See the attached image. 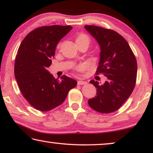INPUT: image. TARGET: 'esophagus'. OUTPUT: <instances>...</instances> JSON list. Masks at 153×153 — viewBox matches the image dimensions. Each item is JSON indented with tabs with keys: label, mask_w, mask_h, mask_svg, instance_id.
<instances>
[{
	"label": "esophagus",
	"mask_w": 153,
	"mask_h": 153,
	"mask_svg": "<svg viewBox=\"0 0 153 153\" xmlns=\"http://www.w3.org/2000/svg\"><path fill=\"white\" fill-rule=\"evenodd\" d=\"M85 84H87V82L86 81H81V80L78 81V85H85Z\"/></svg>",
	"instance_id": "esophagus-1"
}]
</instances>
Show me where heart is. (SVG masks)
I'll list each match as a JSON object with an SVG mask.
<instances>
[{
	"label": "heart",
	"instance_id": "heart-1",
	"mask_svg": "<svg viewBox=\"0 0 153 153\" xmlns=\"http://www.w3.org/2000/svg\"><path fill=\"white\" fill-rule=\"evenodd\" d=\"M81 40H85V41L89 42V38H88V36H85V35L81 34V35H80V36H79L78 37H77L76 42L81 41ZM80 68H81V67H80Z\"/></svg>",
	"mask_w": 153,
	"mask_h": 153
}]
</instances>
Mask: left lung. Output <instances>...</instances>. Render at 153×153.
Returning <instances> with one entry per match:
<instances>
[{"instance_id":"8db88e82","label":"left lung","mask_w":153,"mask_h":153,"mask_svg":"<svg viewBox=\"0 0 153 153\" xmlns=\"http://www.w3.org/2000/svg\"><path fill=\"white\" fill-rule=\"evenodd\" d=\"M85 28L100 48L96 74H102L107 78L101 85L94 80L90 81L97 92L94 98L88 100V104L102 114L114 112L133 92L137 77V61L128 42L115 30L94 25H85Z\"/></svg>"}]
</instances>
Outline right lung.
Wrapping results in <instances>:
<instances>
[{"label":"right lung","instance_id":"add662e5","mask_svg":"<svg viewBox=\"0 0 153 153\" xmlns=\"http://www.w3.org/2000/svg\"><path fill=\"white\" fill-rule=\"evenodd\" d=\"M72 29L70 25L37 28L25 37L18 48L14 65L18 87L29 104L41 111L62 104L77 84L65 75L59 81L48 70L58 42Z\"/></svg>","mask_w":153,"mask_h":153}]
</instances>
